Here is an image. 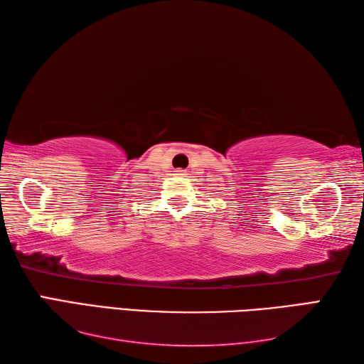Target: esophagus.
Masks as SVG:
<instances>
[{
	"label": "esophagus",
	"mask_w": 364,
	"mask_h": 364,
	"mask_svg": "<svg viewBox=\"0 0 364 364\" xmlns=\"http://www.w3.org/2000/svg\"><path fill=\"white\" fill-rule=\"evenodd\" d=\"M175 175H184V170H175Z\"/></svg>",
	"instance_id": "esophagus-1"
}]
</instances>
